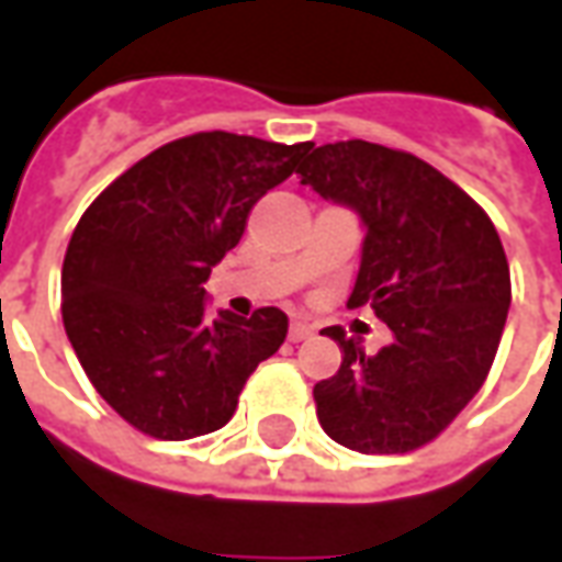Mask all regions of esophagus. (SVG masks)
Segmentation results:
<instances>
[{"mask_svg":"<svg viewBox=\"0 0 562 562\" xmlns=\"http://www.w3.org/2000/svg\"><path fill=\"white\" fill-rule=\"evenodd\" d=\"M313 337V328L304 325V322H294L292 328H289V340L292 342H301V340H310Z\"/></svg>","mask_w":562,"mask_h":562,"instance_id":"obj_1","label":"esophagus"}]
</instances>
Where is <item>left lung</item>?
<instances>
[{
    "label": "left lung",
    "mask_w": 562,
    "mask_h": 562,
    "mask_svg": "<svg viewBox=\"0 0 562 562\" xmlns=\"http://www.w3.org/2000/svg\"><path fill=\"white\" fill-rule=\"evenodd\" d=\"M297 173L361 216L349 306H373L394 334L367 355L342 328H325L342 364L313 389L318 424L361 454L415 451L458 418L494 364L512 304L499 234L458 183L403 149L306 144Z\"/></svg>",
    "instance_id": "1"
}]
</instances>
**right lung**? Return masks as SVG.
<instances>
[{"instance_id": "right-lung-1", "label": "right lung", "mask_w": 562, "mask_h": 562, "mask_svg": "<svg viewBox=\"0 0 562 562\" xmlns=\"http://www.w3.org/2000/svg\"><path fill=\"white\" fill-rule=\"evenodd\" d=\"M304 147L198 132L135 161L80 216L63 261V325L95 391L140 434L180 442L220 430L285 340L277 306L210 318L204 282Z\"/></svg>"}]
</instances>
